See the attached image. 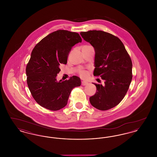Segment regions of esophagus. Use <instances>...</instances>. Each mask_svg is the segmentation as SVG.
<instances>
[{
    "label": "esophagus",
    "mask_w": 157,
    "mask_h": 157,
    "mask_svg": "<svg viewBox=\"0 0 157 157\" xmlns=\"http://www.w3.org/2000/svg\"><path fill=\"white\" fill-rule=\"evenodd\" d=\"M82 86H85V85H87L88 84V83L86 82H85V81H82L81 83Z\"/></svg>",
    "instance_id": "1"
}]
</instances>
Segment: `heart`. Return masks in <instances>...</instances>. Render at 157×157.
I'll list each match as a JSON object with an SVG mask.
<instances>
[{
	"instance_id": "b5f03b06",
	"label": "heart",
	"mask_w": 157,
	"mask_h": 157,
	"mask_svg": "<svg viewBox=\"0 0 157 157\" xmlns=\"http://www.w3.org/2000/svg\"><path fill=\"white\" fill-rule=\"evenodd\" d=\"M86 46H89L85 45V46H83V48L86 47ZM78 74H79V75H80L82 78H86V77L88 76V72H87V71H85V70H80V71H79Z\"/></svg>"
}]
</instances>
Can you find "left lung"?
<instances>
[{"label": "left lung", "mask_w": 157, "mask_h": 157, "mask_svg": "<svg viewBox=\"0 0 157 157\" xmlns=\"http://www.w3.org/2000/svg\"><path fill=\"white\" fill-rule=\"evenodd\" d=\"M95 52L94 75L104 80L105 85L94 83L96 94L90 98V104L106 111L119 104L125 96L132 78V60L120 39L102 30L80 33Z\"/></svg>", "instance_id": "left-lung-1"}]
</instances>
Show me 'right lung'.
I'll list each match as a JSON object with an SVG mask.
<instances>
[{"mask_svg": "<svg viewBox=\"0 0 157 157\" xmlns=\"http://www.w3.org/2000/svg\"><path fill=\"white\" fill-rule=\"evenodd\" d=\"M81 42L79 33L58 30L43 38L33 48L26 67V81L32 97L41 106L59 110L67 104L72 90L81 86L76 76L59 82L56 76L60 66L67 64L72 47Z\"/></svg>", "mask_w": 157, "mask_h": 157, "instance_id": "add662e5", "label": "right lung"}]
</instances>
